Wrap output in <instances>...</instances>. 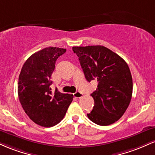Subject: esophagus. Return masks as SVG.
<instances>
[{
  "mask_svg": "<svg viewBox=\"0 0 155 155\" xmlns=\"http://www.w3.org/2000/svg\"><path fill=\"white\" fill-rule=\"evenodd\" d=\"M74 96L76 98H81V97H82L83 95L82 93H81L80 92H76L75 93H74Z\"/></svg>",
  "mask_w": 155,
  "mask_h": 155,
  "instance_id": "1",
  "label": "esophagus"
}]
</instances>
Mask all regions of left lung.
<instances>
[{
  "label": "left lung",
  "instance_id": "left-lung-1",
  "mask_svg": "<svg viewBox=\"0 0 155 155\" xmlns=\"http://www.w3.org/2000/svg\"><path fill=\"white\" fill-rule=\"evenodd\" d=\"M85 78L96 81L97 89L91 94L95 101L88 118L98 125L114 123L127 110L133 93V79L127 63L103 46L74 47Z\"/></svg>",
  "mask_w": 155,
  "mask_h": 155
}]
</instances>
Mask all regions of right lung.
Returning <instances> with one entry per match:
<instances>
[{"label": "right lung", "instance_id": "add662e5", "mask_svg": "<svg viewBox=\"0 0 155 155\" xmlns=\"http://www.w3.org/2000/svg\"><path fill=\"white\" fill-rule=\"evenodd\" d=\"M66 51L59 47H47L26 60L18 81L19 102L29 118L45 127L56 125L63 119L74 96L51 92V74L56 60Z\"/></svg>", "mask_w": 155, "mask_h": 155}]
</instances>
